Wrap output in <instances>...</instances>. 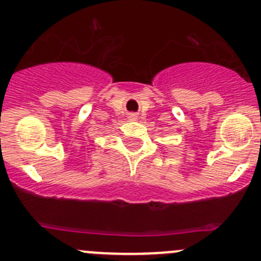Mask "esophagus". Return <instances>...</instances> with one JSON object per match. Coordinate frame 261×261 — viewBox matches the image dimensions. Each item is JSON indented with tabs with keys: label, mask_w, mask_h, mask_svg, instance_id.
Instances as JSON below:
<instances>
[{
	"label": "esophagus",
	"mask_w": 261,
	"mask_h": 261,
	"mask_svg": "<svg viewBox=\"0 0 261 261\" xmlns=\"http://www.w3.org/2000/svg\"><path fill=\"white\" fill-rule=\"evenodd\" d=\"M138 118V115L136 114H128V120L130 121H135Z\"/></svg>",
	"instance_id": "1"
}]
</instances>
